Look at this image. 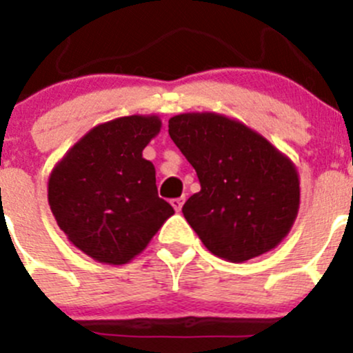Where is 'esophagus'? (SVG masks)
I'll return each mask as SVG.
<instances>
[{"instance_id":"1","label":"esophagus","mask_w":353,"mask_h":353,"mask_svg":"<svg viewBox=\"0 0 353 353\" xmlns=\"http://www.w3.org/2000/svg\"><path fill=\"white\" fill-rule=\"evenodd\" d=\"M170 204H172V208L176 209L177 212H179L181 208H183V204H184V199H183V196H177V199L170 200Z\"/></svg>"}]
</instances>
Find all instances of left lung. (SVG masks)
<instances>
[{"label": "left lung", "instance_id": "obj_1", "mask_svg": "<svg viewBox=\"0 0 353 353\" xmlns=\"http://www.w3.org/2000/svg\"><path fill=\"white\" fill-rule=\"evenodd\" d=\"M169 135L200 183L183 214L212 255L244 262L287 237L301 202L299 174L287 154L216 112L170 117Z\"/></svg>", "mask_w": 353, "mask_h": 353}]
</instances>
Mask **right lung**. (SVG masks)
Here are the masks:
<instances>
[{
	"mask_svg": "<svg viewBox=\"0 0 353 353\" xmlns=\"http://www.w3.org/2000/svg\"><path fill=\"white\" fill-rule=\"evenodd\" d=\"M160 128L154 114L101 123L50 172L47 196L56 223L97 262L128 263L174 214L158 196L154 165L142 157Z\"/></svg>",
	"mask_w": 353,
	"mask_h": 353,
	"instance_id": "obj_1",
	"label": "right lung"
}]
</instances>
